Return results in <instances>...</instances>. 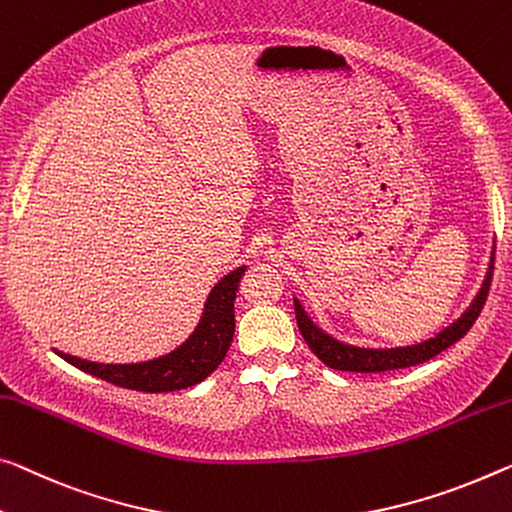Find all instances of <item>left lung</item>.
<instances>
[{"instance_id": "obj_1", "label": "left lung", "mask_w": 512, "mask_h": 512, "mask_svg": "<svg viewBox=\"0 0 512 512\" xmlns=\"http://www.w3.org/2000/svg\"><path fill=\"white\" fill-rule=\"evenodd\" d=\"M492 270H494V261L490 263V270H487L483 286L478 290L476 300L471 302L469 309L462 313L451 327H446L444 332H439L435 338H428V341H423L419 345H407V348H391V350H373V348H355V345L341 343L313 325V320L304 313L302 304L295 300L297 327H300L304 341L311 348L313 355H316L325 366L334 368V371L382 373V371H396V368H410L416 364H423V361H428L432 357H437L439 352L451 348L453 343H458L460 338L469 332L476 318L481 316L487 293H490Z\"/></svg>"}]
</instances>
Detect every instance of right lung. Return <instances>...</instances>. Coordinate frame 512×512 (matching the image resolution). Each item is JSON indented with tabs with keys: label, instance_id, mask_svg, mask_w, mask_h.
<instances>
[{
	"label": "right lung",
	"instance_id": "add662e5",
	"mask_svg": "<svg viewBox=\"0 0 512 512\" xmlns=\"http://www.w3.org/2000/svg\"><path fill=\"white\" fill-rule=\"evenodd\" d=\"M242 274H245V265L226 274L212 288L206 311H203V318L199 327L194 329V334L180 348L160 359L141 361V364H98V361L64 355L59 350L57 355L84 373L132 391L164 393L199 384L222 364L226 352H229L235 332L233 302Z\"/></svg>",
	"mask_w": 512,
	"mask_h": 512
}]
</instances>
